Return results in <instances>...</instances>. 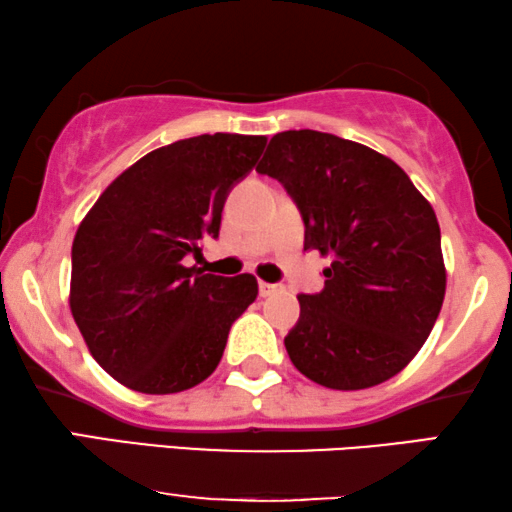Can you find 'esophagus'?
<instances>
[{
	"label": "esophagus",
	"mask_w": 512,
	"mask_h": 512,
	"mask_svg": "<svg viewBox=\"0 0 512 512\" xmlns=\"http://www.w3.org/2000/svg\"><path fill=\"white\" fill-rule=\"evenodd\" d=\"M279 291H284V286H282V284H268V282H258V293H261L263 298H268V296H272V293H279Z\"/></svg>",
	"instance_id": "1"
}]
</instances>
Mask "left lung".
Masks as SVG:
<instances>
[{
    "label": "left lung",
    "instance_id": "8db88e82",
    "mask_svg": "<svg viewBox=\"0 0 512 512\" xmlns=\"http://www.w3.org/2000/svg\"><path fill=\"white\" fill-rule=\"evenodd\" d=\"M256 172L296 202L305 249L331 256L324 289L298 296V324L284 338L293 366L340 391L401 373L445 298L429 200L391 158L317 130L277 132Z\"/></svg>",
    "mask_w": 512,
    "mask_h": 512
}]
</instances>
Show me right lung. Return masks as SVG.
Wrapping results in <instances>:
<instances>
[{
    "mask_svg": "<svg viewBox=\"0 0 512 512\" xmlns=\"http://www.w3.org/2000/svg\"><path fill=\"white\" fill-rule=\"evenodd\" d=\"M268 139L200 135L146 153L107 186L72 244L69 307L107 373L142 394H177L219 366L233 321L254 303V275L186 268L219 237L230 188Z\"/></svg>",
    "mask_w": 512,
    "mask_h": 512,
    "instance_id": "right-lung-1",
    "label": "right lung"
}]
</instances>
